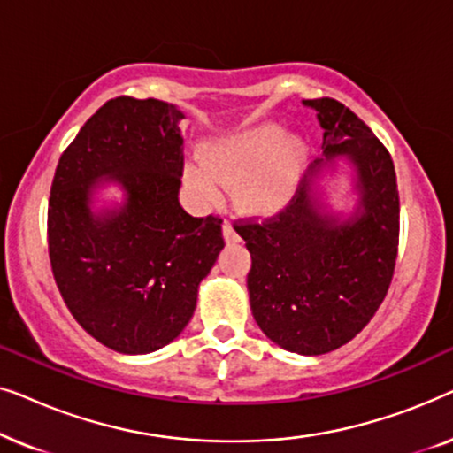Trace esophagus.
I'll return each instance as SVG.
<instances>
[{
	"mask_svg": "<svg viewBox=\"0 0 453 453\" xmlns=\"http://www.w3.org/2000/svg\"><path fill=\"white\" fill-rule=\"evenodd\" d=\"M222 234H225L226 243H237L239 241L237 231H234V226L228 220H225V225H222Z\"/></svg>",
	"mask_w": 453,
	"mask_h": 453,
	"instance_id": "34e87169",
	"label": "esophagus"
}]
</instances>
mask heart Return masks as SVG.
Listing matches in <instances>:
<instances>
[{"label": "heart", "instance_id": "obj_1", "mask_svg": "<svg viewBox=\"0 0 453 453\" xmlns=\"http://www.w3.org/2000/svg\"><path fill=\"white\" fill-rule=\"evenodd\" d=\"M305 148L284 138L276 126H262L228 135L206 148V165H188V181L208 202L219 200L222 183L239 185L245 212L274 214L295 196L301 181Z\"/></svg>", "mask_w": 453, "mask_h": 453}]
</instances>
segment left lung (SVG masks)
I'll list each match as a JSON object with an SVG mask.
<instances>
[{
  "mask_svg": "<svg viewBox=\"0 0 453 453\" xmlns=\"http://www.w3.org/2000/svg\"><path fill=\"white\" fill-rule=\"evenodd\" d=\"M318 111L326 160L357 173V210L340 222L311 194L318 158L288 206L265 220L234 225L251 253L247 274L257 326L282 349L326 355L369 324L392 282L400 239L394 160L373 132L334 98L303 101Z\"/></svg>",
  "mask_w": 453,
  "mask_h": 453,
  "instance_id": "8db88e82",
  "label": "left lung"
}]
</instances>
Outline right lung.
Listing matches in <instances>:
<instances>
[{
  "mask_svg": "<svg viewBox=\"0 0 453 453\" xmlns=\"http://www.w3.org/2000/svg\"><path fill=\"white\" fill-rule=\"evenodd\" d=\"M181 119L157 98H111L61 154L51 183L47 241L59 293L92 338L123 355L183 332L225 247L220 216L196 219L179 203ZM103 176L127 202L95 217L89 194Z\"/></svg>",
  "mask_w": 453,
  "mask_h": 453,
  "instance_id": "add662e5",
  "label": "right lung"
}]
</instances>
